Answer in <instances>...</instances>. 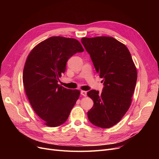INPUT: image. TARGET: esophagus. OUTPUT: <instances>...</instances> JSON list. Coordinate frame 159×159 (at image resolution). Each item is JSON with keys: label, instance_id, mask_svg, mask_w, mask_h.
I'll return each instance as SVG.
<instances>
[{"label": "esophagus", "instance_id": "obj_1", "mask_svg": "<svg viewBox=\"0 0 159 159\" xmlns=\"http://www.w3.org/2000/svg\"><path fill=\"white\" fill-rule=\"evenodd\" d=\"M80 93H81V95L82 96H84V97H86L87 96V92H86V91H81Z\"/></svg>", "mask_w": 159, "mask_h": 159}]
</instances>
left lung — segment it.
<instances>
[{"label": "left lung", "instance_id": "left-lung-1", "mask_svg": "<svg viewBox=\"0 0 159 159\" xmlns=\"http://www.w3.org/2000/svg\"><path fill=\"white\" fill-rule=\"evenodd\" d=\"M81 43L104 86L101 93L94 89L87 93L94 102L88 111V119L99 128H111L121 120L131 106L137 68L127 47L113 37H84Z\"/></svg>", "mask_w": 159, "mask_h": 159}]
</instances>
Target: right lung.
Segmentation results:
<instances>
[{
	"label": "right lung",
	"mask_w": 159,
	"mask_h": 159,
	"mask_svg": "<svg viewBox=\"0 0 159 159\" xmlns=\"http://www.w3.org/2000/svg\"><path fill=\"white\" fill-rule=\"evenodd\" d=\"M82 52L76 39L52 37L33 48L27 57L22 77L25 92L33 110L49 127L64 123L79 97V90L65 88L58 82L69 58Z\"/></svg>",
	"instance_id": "1"
}]
</instances>
